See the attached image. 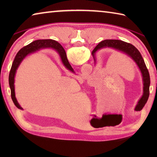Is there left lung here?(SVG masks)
<instances>
[{
    "mask_svg": "<svg viewBox=\"0 0 157 157\" xmlns=\"http://www.w3.org/2000/svg\"><path fill=\"white\" fill-rule=\"evenodd\" d=\"M112 48L116 50H118L120 51L126 53L127 55L131 57L136 64L139 66V69L141 71L143 79V95L142 98L138 102L135 110L140 111L144 107L145 103L147 102L148 100L149 95H150V74H149L148 70L144 62V59L142 57L141 54L139 51L136 47L133 46L131 44L127 43L121 40H116V39H107L101 41L98 44L96 47L92 51V55L94 57L95 52L102 48ZM61 51L62 54L64 53V50L61 46Z\"/></svg>",
    "mask_w": 157,
    "mask_h": 157,
    "instance_id": "left-lung-1",
    "label": "left lung"
}]
</instances>
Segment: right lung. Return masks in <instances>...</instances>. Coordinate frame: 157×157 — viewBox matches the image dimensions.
Returning <instances> with one entry per match:
<instances>
[{
    "label": "right lung",
    "instance_id": "add662e5",
    "mask_svg": "<svg viewBox=\"0 0 157 157\" xmlns=\"http://www.w3.org/2000/svg\"><path fill=\"white\" fill-rule=\"evenodd\" d=\"M61 45L57 42L56 41L52 40V39H39V40H36L33 42H32L31 44H28V46L23 47V48H21L19 51L17 52V55L14 58V61H13L11 70H10V75H9V84L10 89H11V97L13 102L14 103L16 107L18 109H22V108L21 107V106L18 105L17 99L15 98V92H14V76L17 69L18 67V66L22 62V60L27 56L28 54H30L31 52H33L36 51V50H38L41 48L44 47H51L52 48H54L59 52V54L62 59V62L66 68L71 71H73V69L71 67V66L69 63L67 59V57H66V52L64 50V53H63L61 51ZM63 48V47H62ZM64 50V49H63Z\"/></svg>",
    "mask_w": 157,
    "mask_h": 157
}]
</instances>
